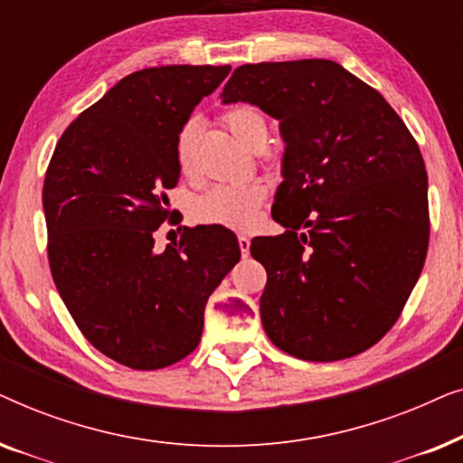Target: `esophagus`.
Masks as SVG:
<instances>
[{
	"instance_id": "obj_1",
	"label": "esophagus",
	"mask_w": 463,
	"mask_h": 463,
	"mask_svg": "<svg viewBox=\"0 0 463 463\" xmlns=\"http://www.w3.org/2000/svg\"><path fill=\"white\" fill-rule=\"evenodd\" d=\"M238 244H240V252H242V257H249V252H250V238L244 236V233H240Z\"/></svg>"
}]
</instances>
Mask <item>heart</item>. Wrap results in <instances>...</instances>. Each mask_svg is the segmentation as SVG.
Returning a JSON list of instances; mask_svg holds the SVG:
<instances>
[{"label":"heart","instance_id":"b5f03b06","mask_svg":"<svg viewBox=\"0 0 463 463\" xmlns=\"http://www.w3.org/2000/svg\"><path fill=\"white\" fill-rule=\"evenodd\" d=\"M223 122L232 135L250 147L257 138L268 137V126L261 113L252 107H236L227 111ZM195 122L185 124L176 141V164L183 175L192 173V143L195 137ZM268 195V187L261 181L219 183L202 194L194 204L195 221L206 225H223L233 230H246L257 221L261 202Z\"/></svg>","mask_w":463,"mask_h":463}]
</instances>
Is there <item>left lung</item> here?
<instances>
[{
    "instance_id": "1",
    "label": "left lung",
    "mask_w": 463,
    "mask_h": 463,
    "mask_svg": "<svg viewBox=\"0 0 463 463\" xmlns=\"http://www.w3.org/2000/svg\"><path fill=\"white\" fill-rule=\"evenodd\" d=\"M250 103L280 122L282 183L255 238L268 284L271 344L312 363L369 350L394 326L428 252V175L407 126L375 88L339 62L242 65L221 103Z\"/></svg>"
}]
</instances>
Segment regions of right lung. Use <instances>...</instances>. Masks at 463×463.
I'll list each match as a JSON object with an SVG mask.
<instances>
[{
  "instance_id": "right-lung-1",
  "label": "right lung",
  "mask_w": 463,
  "mask_h": 463,
  "mask_svg": "<svg viewBox=\"0 0 463 463\" xmlns=\"http://www.w3.org/2000/svg\"><path fill=\"white\" fill-rule=\"evenodd\" d=\"M230 65L126 75L62 132L43 181L50 269L84 337L116 363L154 371L200 344L208 297L240 261L217 225L154 249L179 183L176 141Z\"/></svg>"
}]
</instances>
